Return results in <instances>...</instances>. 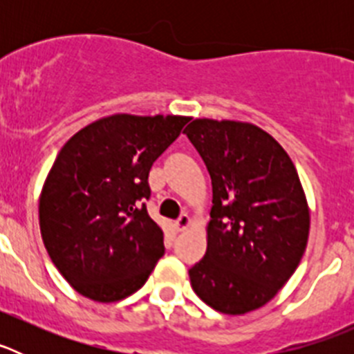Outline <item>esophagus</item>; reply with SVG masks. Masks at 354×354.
Wrapping results in <instances>:
<instances>
[{"label": "esophagus", "instance_id": "esophagus-1", "mask_svg": "<svg viewBox=\"0 0 354 354\" xmlns=\"http://www.w3.org/2000/svg\"><path fill=\"white\" fill-rule=\"evenodd\" d=\"M189 225H192V220H189V216L187 214H183L179 220L175 221V228H177V232H184V230H187V228H189Z\"/></svg>", "mask_w": 354, "mask_h": 354}]
</instances>
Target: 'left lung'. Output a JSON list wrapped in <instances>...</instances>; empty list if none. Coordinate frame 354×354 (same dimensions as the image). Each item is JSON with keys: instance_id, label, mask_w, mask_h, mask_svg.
<instances>
[{"instance_id": "1", "label": "left lung", "mask_w": 354, "mask_h": 354, "mask_svg": "<svg viewBox=\"0 0 354 354\" xmlns=\"http://www.w3.org/2000/svg\"><path fill=\"white\" fill-rule=\"evenodd\" d=\"M212 183L204 259L189 270L192 287L228 315L273 299L299 266L310 209L292 159L250 122L196 118L184 129Z\"/></svg>"}]
</instances>
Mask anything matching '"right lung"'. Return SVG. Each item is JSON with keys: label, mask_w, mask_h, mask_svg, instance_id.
<instances>
[{"label": "right lung", "mask_w": 354, "mask_h": 354, "mask_svg": "<svg viewBox=\"0 0 354 354\" xmlns=\"http://www.w3.org/2000/svg\"><path fill=\"white\" fill-rule=\"evenodd\" d=\"M187 122L109 115L77 131L56 156L39 198L40 234L56 270L84 298H127L162 257V230L143 204L147 179Z\"/></svg>", "instance_id": "1"}]
</instances>
